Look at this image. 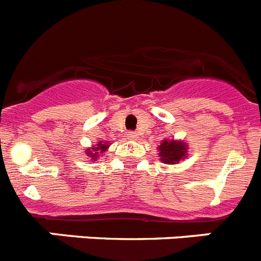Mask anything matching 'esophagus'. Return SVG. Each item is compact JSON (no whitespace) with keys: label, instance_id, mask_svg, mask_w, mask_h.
<instances>
[{"label":"esophagus","instance_id":"34e87169","mask_svg":"<svg viewBox=\"0 0 261 261\" xmlns=\"http://www.w3.org/2000/svg\"><path fill=\"white\" fill-rule=\"evenodd\" d=\"M126 137H128L129 140H132V141H136V140H138V135L136 132H129L128 135H126Z\"/></svg>","mask_w":261,"mask_h":261}]
</instances>
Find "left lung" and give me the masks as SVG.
<instances>
[{
    "mask_svg": "<svg viewBox=\"0 0 261 261\" xmlns=\"http://www.w3.org/2000/svg\"><path fill=\"white\" fill-rule=\"evenodd\" d=\"M188 145L183 140H175V138H165L162 140L161 145L156 147L159 151V159L166 165H177L188 156Z\"/></svg>",
    "mask_w": 261,
    "mask_h": 261,
    "instance_id": "left-lung-1",
    "label": "left lung"
}]
</instances>
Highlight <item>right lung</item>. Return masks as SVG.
I'll list each match as a JSON object with an SVG mask.
<instances>
[{
  "instance_id": "right-lung-1",
  "label": "right lung",
  "mask_w": 261,
  "mask_h": 261,
  "mask_svg": "<svg viewBox=\"0 0 261 261\" xmlns=\"http://www.w3.org/2000/svg\"><path fill=\"white\" fill-rule=\"evenodd\" d=\"M110 145V142L99 141L96 142V145H93L91 147H87L86 150H85V153H86V155L89 156L91 161H96V159H99V156H102V154L105 153L106 150H108Z\"/></svg>"
}]
</instances>
